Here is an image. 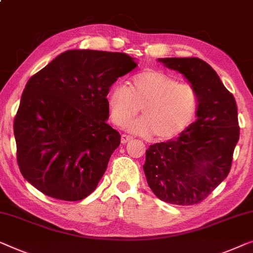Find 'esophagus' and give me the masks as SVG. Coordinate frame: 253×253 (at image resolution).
Here are the masks:
<instances>
[{"mask_svg":"<svg viewBox=\"0 0 253 253\" xmlns=\"http://www.w3.org/2000/svg\"><path fill=\"white\" fill-rule=\"evenodd\" d=\"M132 140V137L131 135H127V134H122V137H121V142L122 144H126V142Z\"/></svg>","mask_w":253,"mask_h":253,"instance_id":"obj_1","label":"esophagus"}]
</instances>
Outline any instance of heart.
Masks as SVG:
<instances>
[{
    "label": "heart",
    "mask_w": 253,
    "mask_h": 253,
    "mask_svg": "<svg viewBox=\"0 0 253 253\" xmlns=\"http://www.w3.org/2000/svg\"><path fill=\"white\" fill-rule=\"evenodd\" d=\"M107 106L112 122L141 135L154 134L157 140H169L180 134L196 114L199 94L188 83H179L167 73L145 69L134 74L127 85L116 84L109 91Z\"/></svg>",
    "instance_id": "1"
}]
</instances>
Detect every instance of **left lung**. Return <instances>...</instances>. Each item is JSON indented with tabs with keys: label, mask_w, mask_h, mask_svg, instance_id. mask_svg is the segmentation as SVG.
<instances>
[{
	"label": "left lung",
	"mask_w": 253,
	"mask_h": 253,
	"mask_svg": "<svg viewBox=\"0 0 253 253\" xmlns=\"http://www.w3.org/2000/svg\"><path fill=\"white\" fill-rule=\"evenodd\" d=\"M182 74L199 94L197 119L178 138L146 151L144 171L160 200L177 206L200 203L228 175L240 138L235 98L200 58H160Z\"/></svg>",
	"instance_id": "1"
}]
</instances>
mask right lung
Returning <instances> with one entry per match:
<instances>
[{
	"label": "right lung",
	"mask_w": 253,
	"mask_h": 253,
	"mask_svg": "<svg viewBox=\"0 0 253 253\" xmlns=\"http://www.w3.org/2000/svg\"><path fill=\"white\" fill-rule=\"evenodd\" d=\"M135 67L126 53L67 50L28 80L13 132L29 184L64 201L97 188L121 142L107 124L109 87Z\"/></svg>",
	"instance_id": "1"
}]
</instances>
